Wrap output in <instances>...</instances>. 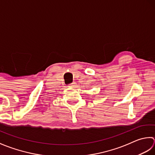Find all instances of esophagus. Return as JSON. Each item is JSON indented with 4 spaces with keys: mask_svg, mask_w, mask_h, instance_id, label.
Here are the masks:
<instances>
[{
    "mask_svg": "<svg viewBox=\"0 0 155 155\" xmlns=\"http://www.w3.org/2000/svg\"><path fill=\"white\" fill-rule=\"evenodd\" d=\"M75 85H76V83H75V82H74V83H72V84H70V86L72 87H74V86H75Z\"/></svg>",
    "mask_w": 155,
    "mask_h": 155,
    "instance_id": "1",
    "label": "esophagus"
}]
</instances>
